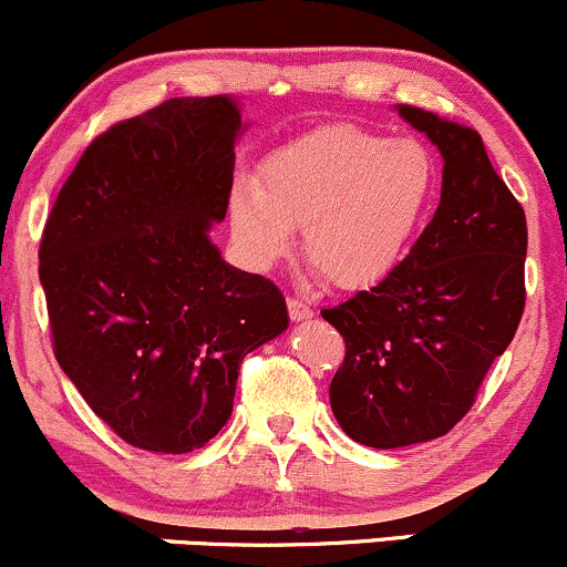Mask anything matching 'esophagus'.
Instances as JSON below:
<instances>
[{
    "label": "esophagus",
    "mask_w": 567,
    "mask_h": 567,
    "mask_svg": "<svg viewBox=\"0 0 567 567\" xmlns=\"http://www.w3.org/2000/svg\"><path fill=\"white\" fill-rule=\"evenodd\" d=\"M288 311H290V320H296V322L309 320V317H311V306L301 301V298H296V296L288 298Z\"/></svg>",
    "instance_id": "obj_1"
}]
</instances>
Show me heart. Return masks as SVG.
I'll list each match as a JSON object with an SVG mask.
<instances>
[{
    "instance_id": "obj_1",
    "label": "heart",
    "mask_w": 567,
    "mask_h": 567,
    "mask_svg": "<svg viewBox=\"0 0 567 567\" xmlns=\"http://www.w3.org/2000/svg\"><path fill=\"white\" fill-rule=\"evenodd\" d=\"M434 194L437 162L421 141L330 125L271 154L261 186H234L229 218L256 266L279 261L303 226L306 261L338 290H365L405 261Z\"/></svg>"
}]
</instances>
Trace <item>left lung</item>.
Segmentation results:
<instances>
[{"label": "left lung", "mask_w": 567, "mask_h": 567, "mask_svg": "<svg viewBox=\"0 0 567 567\" xmlns=\"http://www.w3.org/2000/svg\"><path fill=\"white\" fill-rule=\"evenodd\" d=\"M396 112L440 148V207L392 275L322 309L347 341L330 408L351 440L381 451L442 437L470 413L523 320L528 250L523 205L477 130Z\"/></svg>", "instance_id": "obj_1"}]
</instances>
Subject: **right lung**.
<instances>
[{
	"instance_id": "right-lung-1",
	"label": "right lung",
	"mask_w": 567,
	"mask_h": 567,
	"mask_svg": "<svg viewBox=\"0 0 567 567\" xmlns=\"http://www.w3.org/2000/svg\"><path fill=\"white\" fill-rule=\"evenodd\" d=\"M243 130L226 95L171 97L116 122L84 148L44 224L58 365L143 451L192 453L216 437L245 354L288 328L277 285L210 243Z\"/></svg>"
}]
</instances>
